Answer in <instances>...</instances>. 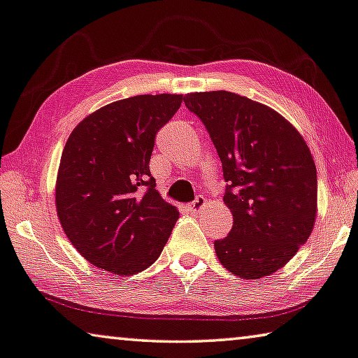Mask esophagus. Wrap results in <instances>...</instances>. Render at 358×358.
Instances as JSON below:
<instances>
[{
    "label": "esophagus",
    "mask_w": 358,
    "mask_h": 358,
    "mask_svg": "<svg viewBox=\"0 0 358 358\" xmlns=\"http://www.w3.org/2000/svg\"><path fill=\"white\" fill-rule=\"evenodd\" d=\"M204 204H206V200H204V196L200 195V196H196L192 203L187 204V209H189L190 213H200Z\"/></svg>",
    "instance_id": "34e87169"
}]
</instances>
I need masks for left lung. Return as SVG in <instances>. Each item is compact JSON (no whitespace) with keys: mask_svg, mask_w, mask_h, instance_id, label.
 <instances>
[{"mask_svg":"<svg viewBox=\"0 0 358 358\" xmlns=\"http://www.w3.org/2000/svg\"><path fill=\"white\" fill-rule=\"evenodd\" d=\"M184 103L203 122L222 162L233 228L214 241L228 271L260 279L308 241L317 214V173L296 128L265 104L217 90Z\"/></svg>","mask_w":358,"mask_h":358,"instance_id":"left-lung-1","label":"left lung"}]
</instances>
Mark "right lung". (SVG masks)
I'll use <instances>...</instances> for the list:
<instances>
[{"label": "right lung", "mask_w": 358, "mask_h": 358, "mask_svg": "<svg viewBox=\"0 0 358 358\" xmlns=\"http://www.w3.org/2000/svg\"><path fill=\"white\" fill-rule=\"evenodd\" d=\"M182 95H138L95 110L64 144L55 203L69 241L92 265L117 276L149 268L179 219L155 190V136Z\"/></svg>", "instance_id": "add662e5"}]
</instances>
